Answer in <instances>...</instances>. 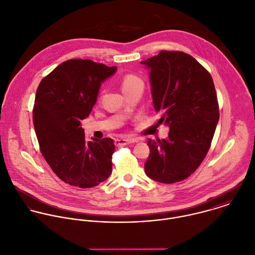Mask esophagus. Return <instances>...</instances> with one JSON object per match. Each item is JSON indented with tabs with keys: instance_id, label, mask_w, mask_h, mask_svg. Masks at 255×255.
<instances>
[{
	"instance_id": "obj_1",
	"label": "esophagus",
	"mask_w": 255,
	"mask_h": 255,
	"mask_svg": "<svg viewBox=\"0 0 255 255\" xmlns=\"http://www.w3.org/2000/svg\"><path fill=\"white\" fill-rule=\"evenodd\" d=\"M138 139L137 138H124V139H116V145L117 146H123V145H127L128 143H133V142H137Z\"/></svg>"
}]
</instances>
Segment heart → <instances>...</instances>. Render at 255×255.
<instances>
[{
  "mask_svg": "<svg viewBox=\"0 0 255 255\" xmlns=\"http://www.w3.org/2000/svg\"><path fill=\"white\" fill-rule=\"evenodd\" d=\"M137 85H142L141 80L138 77H136V76L128 75L122 81L123 92L127 91V90H129V89H131V88H133V87H135Z\"/></svg>",
  "mask_w": 255,
  "mask_h": 255,
  "instance_id": "b5f03b06",
  "label": "heart"
}]
</instances>
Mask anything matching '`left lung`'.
I'll use <instances>...</instances> for the list:
<instances>
[{"label": "left lung", "instance_id": "8db88e82", "mask_svg": "<svg viewBox=\"0 0 255 255\" xmlns=\"http://www.w3.org/2000/svg\"><path fill=\"white\" fill-rule=\"evenodd\" d=\"M149 70L153 108L158 124L169 128L163 139H148L146 175L158 182L187 178L204 159L219 120L210 74L191 56L161 51L140 62Z\"/></svg>", "mask_w": 255, "mask_h": 255}]
</instances>
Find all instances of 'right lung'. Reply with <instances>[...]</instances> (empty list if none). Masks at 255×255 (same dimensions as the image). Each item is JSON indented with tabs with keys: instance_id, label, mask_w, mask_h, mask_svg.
<instances>
[{
	"instance_id": "1",
	"label": "right lung",
	"mask_w": 255,
	"mask_h": 255,
	"mask_svg": "<svg viewBox=\"0 0 255 255\" xmlns=\"http://www.w3.org/2000/svg\"><path fill=\"white\" fill-rule=\"evenodd\" d=\"M91 60H69L42 80L33 110L43 156L66 183L81 188L99 185L112 173V138L87 141L81 121L91 114L102 83L117 72Z\"/></svg>"
}]
</instances>
